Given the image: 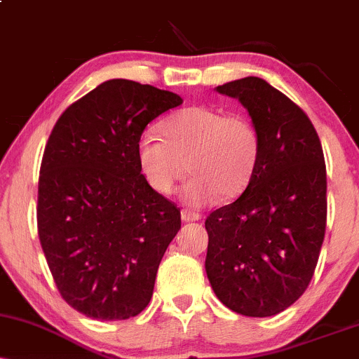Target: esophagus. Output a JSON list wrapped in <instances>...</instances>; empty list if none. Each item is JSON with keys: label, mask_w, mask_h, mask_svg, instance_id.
Wrapping results in <instances>:
<instances>
[{"label": "esophagus", "mask_w": 359, "mask_h": 359, "mask_svg": "<svg viewBox=\"0 0 359 359\" xmlns=\"http://www.w3.org/2000/svg\"><path fill=\"white\" fill-rule=\"evenodd\" d=\"M180 216H182V221L189 222V221H199L201 219V214L194 212V211H189V209H184L182 212H180Z\"/></svg>", "instance_id": "obj_1"}]
</instances>
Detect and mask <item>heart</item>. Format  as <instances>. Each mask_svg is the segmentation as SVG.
Here are the masks:
<instances>
[{"label": "heart", "mask_w": 359, "mask_h": 359, "mask_svg": "<svg viewBox=\"0 0 359 359\" xmlns=\"http://www.w3.org/2000/svg\"><path fill=\"white\" fill-rule=\"evenodd\" d=\"M160 131L163 138L143 133L137 145L140 172L155 192L172 194L191 170L180 194L189 205L204 208L219 197L234 199L253 179L262 140L248 118L191 106L168 116Z\"/></svg>", "instance_id": "1"}]
</instances>
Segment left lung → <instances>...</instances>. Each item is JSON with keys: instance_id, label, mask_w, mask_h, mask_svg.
I'll return each instance as SVG.
<instances>
[{"instance_id": "left-lung-1", "label": "left lung", "mask_w": 359, "mask_h": 359, "mask_svg": "<svg viewBox=\"0 0 359 359\" xmlns=\"http://www.w3.org/2000/svg\"><path fill=\"white\" fill-rule=\"evenodd\" d=\"M216 90L245 106L262 140L253 179L236 201L205 219V273L238 314L270 317L306 292L327 217L320 140L307 114L259 77Z\"/></svg>"}]
</instances>
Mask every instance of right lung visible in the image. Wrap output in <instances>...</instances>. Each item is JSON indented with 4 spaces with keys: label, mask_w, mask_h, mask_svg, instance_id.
Here are the masks:
<instances>
[{
    "label": "right lung",
    "mask_w": 359,
    "mask_h": 359,
    "mask_svg": "<svg viewBox=\"0 0 359 359\" xmlns=\"http://www.w3.org/2000/svg\"><path fill=\"white\" fill-rule=\"evenodd\" d=\"M180 104L170 90L111 79L53 126L40 167L36 224L62 299L81 314L130 319L154 295L180 209L148 185L137 145L148 123Z\"/></svg>",
    "instance_id": "right-lung-1"
}]
</instances>
